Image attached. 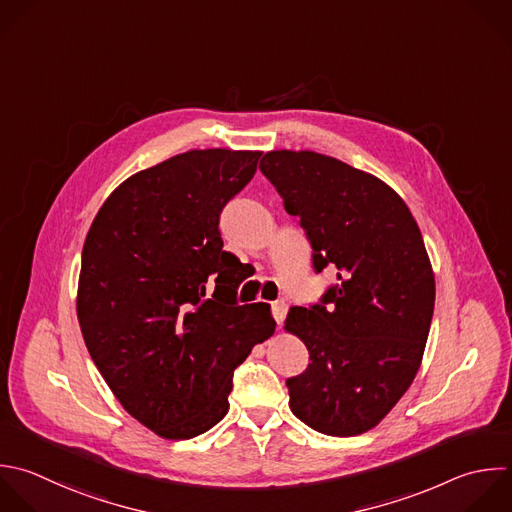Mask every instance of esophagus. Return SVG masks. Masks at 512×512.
<instances>
[{
  "instance_id": "34e87169",
  "label": "esophagus",
  "mask_w": 512,
  "mask_h": 512,
  "mask_svg": "<svg viewBox=\"0 0 512 512\" xmlns=\"http://www.w3.org/2000/svg\"><path fill=\"white\" fill-rule=\"evenodd\" d=\"M286 314H288V304H286L284 300H276V302L272 304V316H274V320H276L278 324H282L284 318H286Z\"/></svg>"
}]
</instances>
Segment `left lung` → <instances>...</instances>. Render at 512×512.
Masks as SVG:
<instances>
[{
    "mask_svg": "<svg viewBox=\"0 0 512 512\" xmlns=\"http://www.w3.org/2000/svg\"><path fill=\"white\" fill-rule=\"evenodd\" d=\"M260 172L338 282L320 302L294 306L286 328L308 368L286 380L290 408L328 436L376 426L412 384L434 312V276L402 198L378 178L316 152H268Z\"/></svg>",
    "mask_w": 512,
    "mask_h": 512,
    "instance_id": "1",
    "label": "left lung"
}]
</instances>
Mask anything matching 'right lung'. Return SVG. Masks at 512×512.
<instances>
[{
    "label": "right lung",
    "mask_w": 512,
    "mask_h": 512,
    "mask_svg": "<svg viewBox=\"0 0 512 512\" xmlns=\"http://www.w3.org/2000/svg\"><path fill=\"white\" fill-rule=\"evenodd\" d=\"M260 156H174L116 188L88 232L78 286L88 352L122 406L164 438L218 424L234 370L274 334L270 304H238L240 260L218 228Z\"/></svg>",
    "instance_id": "obj_1"
}]
</instances>
